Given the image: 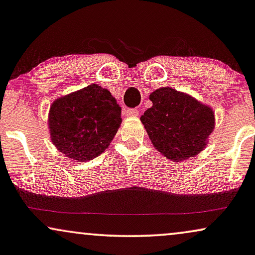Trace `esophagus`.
Wrapping results in <instances>:
<instances>
[{"instance_id":"34e87169","label":"esophagus","mask_w":255,"mask_h":255,"mask_svg":"<svg viewBox=\"0 0 255 255\" xmlns=\"http://www.w3.org/2000/svg\"><path fill=\"white\" fill-rule=\"evenodd\" d=\"M126 115H127L128 118H136L137 111L136 109H128V111H126Z\"/></svg>"}]
</instances>
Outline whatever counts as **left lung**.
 Here are the masks:
<instances>
[{
  "label": "left lung",
  "mask_w": 255,
  "mask_h": 255,
  "mask_svg": "<svg viewBox=\"0 0 255 255\" xmlns=\"http://www.w3.org/2000/svg\"><path fill=\"white\" fill-rule=\"evenodd\" d=\"M153 106L140 120L154 148L174 162L191 159L207 147L215 127L214 111L186 93L161 87L149 95Z\"/></svg>",
  "instance_id": "1"
}]
</instances>
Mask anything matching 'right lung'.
Wrapping results in <instances>:
<instances>
[{
    "label": "right lung",
    "mask_w": 255,
    "mask_h": 255,
    "mask_svg": "<svg viewBox=\"0 0 255 255\" xmlns=\"http://www.w3.org/2000/svg\"><path fill=\"white\" fill-rule=\"evenodd\" d=\"M122 122L111 92L92 85L56 99L48 114L51 142L77 162L95 159L109 147Z\"/></svg>",
    "instance_id": "right-lung-1"
}]
</instances>
